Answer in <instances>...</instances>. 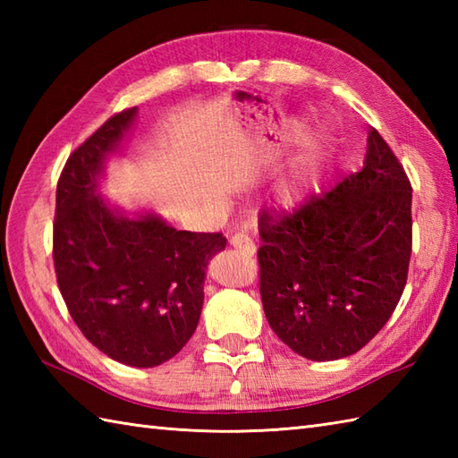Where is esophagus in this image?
<instances>
[{
  "label": "esophagus",
  "mask_w": 458,
  "mask_h": 458,
  "mask_svg": "<svg viewBox=\"0 0 458 458\" xmlns=\"http://www.w3.org/2000/svg\"><path fill=\"white\" fill-rule=\"evenodd\" d=\"M230 246L240 250V251H244L246 256H254L256 254V244L246 234H234V236H232L230 238Z\"/></svg>",
  "instance_id": "1"
}]
</instances>
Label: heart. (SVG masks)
Instances as JSON below:
<instances>
[{
	"instance_id": "b5f03b06",
	"label": "heart",
	"mask_w": 458,
	"mask_h": 458,
	"mask_svg": "<svg viewBox=\"0 0 458 458\" xmlns=\"http://www.w3.org/2000/svg\"><path fill=\"white\" fill-rule=\"evenodd\" d=\"M325 159V149L318 140L307 138L301 145L293 171L289 173L276 187V204L284 210H297L309 197V191L313 187L320 165Z\"/></svg>"
}]
</instances>
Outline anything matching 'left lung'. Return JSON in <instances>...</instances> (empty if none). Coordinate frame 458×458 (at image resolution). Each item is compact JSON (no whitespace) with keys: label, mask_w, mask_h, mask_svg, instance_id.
Masks as SVG:
<instances>
[{"label":"left lung","mask_w":458,"mask_h":458,"mask_svg":"<svg viewBox=\"0 0 458 458\" xmlns=\"http://www.w3.org/2000/svg\"><path fill=\"white\" fill-rule=\"evenodd\" d=\"M259 293L293 352L328 362L358 352L400 303L411 256V184L382 135L364 167L295 214L259 218Z\"/></svg>","instance_id":"left-lung-1"}]
</instances>
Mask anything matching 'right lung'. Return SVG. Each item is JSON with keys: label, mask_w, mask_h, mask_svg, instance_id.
Here are the masks:
<instances>
[{"label": "right lung", "mask_w": 458, "mask_h": 458, "mask_svg": "<svg viewBox=\"0 0 458 458\" xmlns=\"http://www.w3.org/2000/svg\"><path fill=\"white\" fill-rule=\"evenodd\" d=\"M138 108L106 122L68 157L56 184L53 258L68 313L115 362H167L197 330L204 279L222 234L177 230L153 208L125 210L100 192L123 155Z\"/></svg>", "instance_id": "1"}]
</instances>
